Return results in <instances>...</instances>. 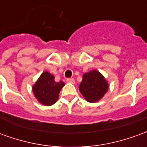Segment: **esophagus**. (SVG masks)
Listing matches in <instances>:
<instances>
[{"instance_id": "34e87169", "label": "esophagus", "mask_w": 147, "mask_h": 147, "mask_svg": "<svg viewBox=\"0 0 147 147\" xmlns=\"http://www.w3.org/2000/svg\"><path fill=\"white\" fill-rule=\"evenodd\" d=\"M66 81H67V83H72V84L75 83V80H74L73 78H68V79H67Z\"/></svg>"}]
</instances>
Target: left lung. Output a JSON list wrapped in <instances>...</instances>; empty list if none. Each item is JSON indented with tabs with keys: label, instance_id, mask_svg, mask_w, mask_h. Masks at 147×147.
<instances>
[{
	"label": "left lung",
	"instance_id": "obj_1",
	"mask_svg": "<svg viewBox=\"0 0 147 147\" xmlns=\"http://www.w3.org/2000/svg\"><path fill=\"white\" fill-rule=\"evenodd\" d=\"M109 88L107 81L98 71H91L83 75L80 91L86 101L96 102L102 98Z\"/></svg>",
	"mask_w": 147,
	"mask_h": 147
}]
</instances>
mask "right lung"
<instances>
[{"mask_svg":"<svg viewBox=\"0 0 147 147\" xmlns=\"http://www.w3.org/2000/svg\"><path fill=\"white\" fill-rule=\"evenodd\" d=\"M64 86L62 81L55 82L54 76L45 71L33 86V92L36 98L42 104L51 105L58 100L59 93Z\"/></svg>","mask_w":147,"mask_h":147,"instance_id":"add662e5","label":"right lung"}]
</instances>
